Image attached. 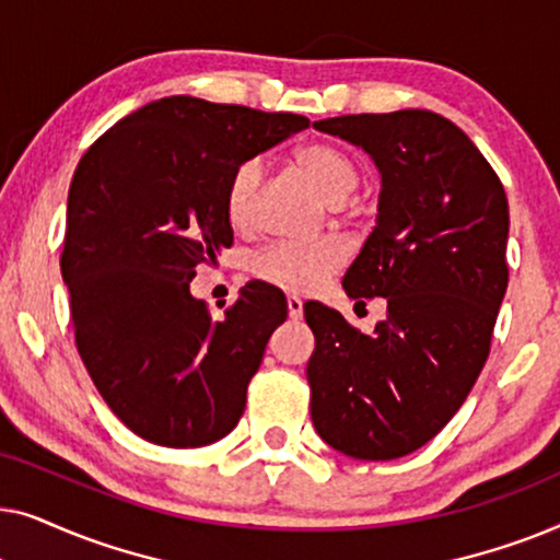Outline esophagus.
<instances>
[{"instance_id": "34e87169", "label": "esophagus", "mask_w": 560, "mask_h": 560, "mask_svg": "<svg viewBox=\"0 0 560 560\" xmlns=\"http://www.w3.org/2000/svg\"><path fill=\"white\" fill-rule=\"evenodd\" d=\"M288 316L293 320L303 318V301H301V298H295V295L288 298Z\"/></svg>"}]
</instances>
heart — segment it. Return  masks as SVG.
<instances>
[{
	"mask_svg": "<svg viewBox=\"0 0 560 560\" xmlns=\"http://www.w3.org/2000/svg\"><path fill=\"white\" fill-rule=\"evenodd\" d=\"M293 163L328 203L339 206L359 186V167L341 148L331 142H305L293 152ZM262 165L259 160H242L226 180L224 211L236 232H252L257 224V198ZM347 255L336 242L290 244L280 242L259 252L252 272L259 280L285 290V293H311L339 272Z\"/></svg>",
	"mask_w": 560,
	"mask_h": 560,
	"instance_id": "1",
	"label": "heart"
}]
</instances>
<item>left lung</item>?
Segmentation results:
<instances>
[{
    "mask_svg": "<svg viewBox=\"0 0 560 560\" xmlns=\"http://www.w3.org/2000/svg\"><path fill=\"white\" fill-rule=\"evenodd\" d=\"M313 127L359 144L382 173L377 226L343 290L357 303L385 298L387 318L362 334L339 311L303 305L316 336L311 418L341 454L389 462L456 416L487 362L510 278L508 196L477 144L435 112Z\"/></svg>",
    "mask_w": 560,
    "mask_h": 560,
    "instance_id": "obj_1",
    "label": "left lung"
}]
</instances>
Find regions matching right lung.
Masks as SVG:
<instances>
[{"mask_svg": "<svg viewBox=\"0 0 560 560\" xmlns=\"http://www.w3.org/2000/svg\"><path fill=\"white\" fill-rule=\"evenodd\" d=\"M308 125L301 114L167 96L106 129L75 167L60 255L75 347L140 439L196 448L240 423L288 303L255 280L217 320L190 280L234 242L224 211L234 167Z\"/></svg>", "mask_w": 560, "mask_h": 560, "instance_id": "right-lung-1", "label": "right lung"}]
</instances>
